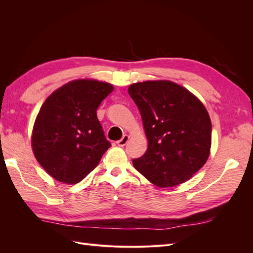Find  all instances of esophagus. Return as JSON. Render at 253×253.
<instances>
[{
    "instance_id": "34e87169",
    "label": "esophagus",
    "mask_w": 253,
    "mask_h": 253,
    "mask_svg": "<svg viewBox=\"0 0 253 253\" xmlns=\"http://www.w3.org/2000/svg\"><path fill=\"white\" fill-rule=\"evenodd\" d=\"M128 139H129V136L128 135H124V136H122V138L117 141V144L119 145V147H125V145L126 144V142L128 141Z\"/></svg>"
}]
</instances>
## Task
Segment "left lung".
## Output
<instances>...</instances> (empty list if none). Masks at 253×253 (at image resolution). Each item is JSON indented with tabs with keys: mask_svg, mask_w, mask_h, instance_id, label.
I'll return each mask as SVG.
<instances>
[{
	"mask_svg": "<svg viewBox=\"0 0 253 253\" xmlns=\"http://www.w3.org/2000/svg\"><path fill=\"white\" fill-rule=\"evenodd\" d=\"M138 108L148 150L133 159L135 169L160 188L180 185L206 164L211 148V120L204 104L171 81L129 85Z\"/></svg>",
	"mask_w": 253,
	"mask_h": 253,
	"instance_id": "obj_1",
	"label": "left lung"
}]
</instances>
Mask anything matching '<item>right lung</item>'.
<instances>
[{"label": "right lung", "instance_id": "obj_1", "mask_svg": "<svg viewBox=\"0 0 253 253\" xmlns=\"http://www.w3.org/2000/svg\"><path fill=\"white\" fill-rule=\"evenodd\" d=\"M113 89L106 82L76 80L53 91L41 106L32 145L38 162L55 179L81 181L111 147L96 112Z\"/></svg>", "mask_w": 253, "mask_h": 253}]
</instances>
